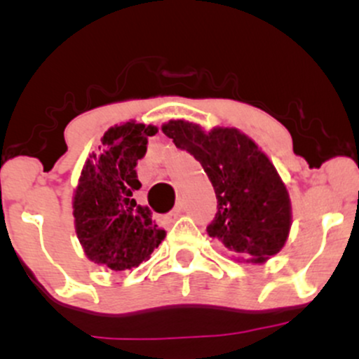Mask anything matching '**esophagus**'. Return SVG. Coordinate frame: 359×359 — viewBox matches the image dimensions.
Returning <instances> with one entry per match:
<instances>
[{"label":"esophagus","instance_id":"34e87169","mask_svg":"<svg viewBox=\"0 0 359 359\" xmlns=\"http://www.w3.org/2000/svg\"><path fill=\"white\" fill-rule=\"evenodd\" d=\"M180 214H182V204H177L175 208L172 209V211L167 214L165 221H167V222H174V221L177 219V217H180Z\"/></svg>","mask_w":359,"mask_h":359}]
</instances>
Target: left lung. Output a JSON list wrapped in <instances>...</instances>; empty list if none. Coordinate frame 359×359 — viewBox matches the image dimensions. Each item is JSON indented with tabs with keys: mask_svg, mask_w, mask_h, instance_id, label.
Listing matches in <instances>:
<instances>
[{
	"mask_svg": "<svg viewBox=\"0 0 359 359\" xmlns=\"http://www.w3.org/2000/svg\"><path fill=\"white\" fill-rule=\"evenodd\" d=\"M162 131L191 154L211 180L217 212L208 224L209 236L253 263L277 255L290 229V199L269 156L234 128L204 133L177 119Z\"/></svg>",
	"mask_w": 359,
	"mask_h": 359,
	"instance_id": "1",
	"label": "left lung"
}]
</instances>
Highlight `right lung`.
Instances as JSON below:
<instances>
[{
  "label": "right lung",
  "instance_id": "add662e5",
  "mask_svg": "<svg viewBox=\"0 0 359 359\" xmlns=\"http://www.w3.org/2000/svg\"><path fill=\"white\" fill-rule=\"evenodd\" d=\"M155 133V126L135 121L109 128L101 140V154L82 168L74 196L76 231L84 253L114 271L150 259L167 234L151 221L150 209L133 199L142 187L135 167Z\"/></svg>",
  "mask_w": 359,
  "mask_h": 359
}]
</instances>
